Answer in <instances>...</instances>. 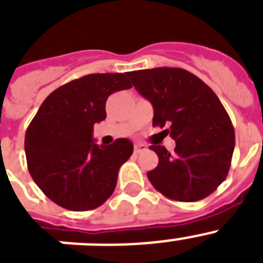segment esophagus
I'll list each match as a JSON object with an SVG mask.
<instances>
[{"label": "esophagus", "mask_w": 263, "mask_h": 263, "mask_svg": "<svg viewBox=\"0 0 263 263\" xmlns=\"http://www.w3.org/2000/svg\"><path fill=\"white\" fill-rule=\"evenodd\" d=\"M145 150L146 146L142 145V143H136V145H134V153H136V154H139V153L145 152Z\"/></svg>", "instance_id": "esophagus-1"}]
</instances>
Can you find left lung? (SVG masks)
Returning <instances> with one entry per match:
<instances>
[{
	"mask_svg": "<svg viewBox=\"0 0 263 263\" xmlns=\"http://www.w3.org/2000/svg\"><path fill=\"white\" fill-rule=\"evenodd\" d=\"M126 76L152 103L153 126L166 127V136L176 142L174 154L163 146H150L159 159L147 173L150 183L176 201H197L212 194L227 178L234 150L233 125L215 92L183 68L159 67Z\"/></svg>",
	"mask_w": 263,
	"mask_h": 263,
	"instance_id": "left-lung-1",
	"label": "left lung"
}]
</instances>
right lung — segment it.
Returning <instances> with one entry per match:
<instances>
[{"mask_svg":"<svg viewBox=\"0 0 263 263\" xmlns=\"http://www.w3.org/2000/svg\"><path fill=\"white\" fill-rule=\"evenodd\" d=\"M129 88L124 73H90L53 90L38 109L25 136L27 168L55 204L90 211L113 194L118 170L133 154V143L118 138L99 146L92 132L106 118L108 97Z\"/></svg>","mask_w":263,"mask_h":263,"instance_id":"right-lung-1","label":"right lung"}]
</instances>
